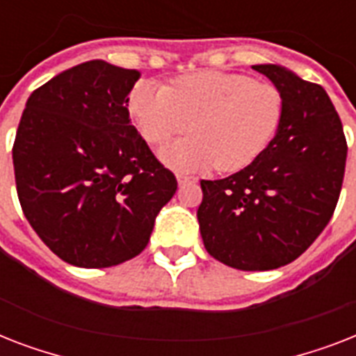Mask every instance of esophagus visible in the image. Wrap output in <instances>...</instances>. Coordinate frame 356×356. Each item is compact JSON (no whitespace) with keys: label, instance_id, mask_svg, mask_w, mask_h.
<instances>
[{"label":"esophagus","instance_id":"34e87169","mask_svg":"<svg viewBox=\"0 0 356 356\" xmlns=\"http://www.w3.org/2000/svg\"><path fill=\"white\" fill-rule=\"evenodd\" d=\"M177 183H179V186H184V184L197 183V179L190 177V175H183V173H177Z\"/></svg>","mask_w":356,"mask_h":356}]
</instances>
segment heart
<instances>
[{
  "mask_svg": "<svg viewBox=\"0 0 356 356\" xmlns=\"http://www.w3.org/2000/svg\"><path fill=\"white\" fill-rule=\"evenodd\" d=\"M129 114L153 145L186 133L192 122V136L161 149L168 166L238 172L270 145L282 122L284 99L271 83L205 70L181 75L172 86L142 81L129 96Z\"/></svg>",
  "mask_w": 356,
  "mask_h": 356,
  "instance_id": "obj_1",
  "label": "heart"
}]
</instances>
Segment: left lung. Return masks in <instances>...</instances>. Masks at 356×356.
I'll list each match as a JSON object with an SVG mask.
<instances>
[{
	"label": "left lung",
	"instance_id": "1",
	"mask_svg": "<svg viewBox=\"0 0 356 356\" xmlns=\"http://www.w3.org/2000/svg\"><path fill=\"white\" fill-rule=\"evenodd\" d=\"M281 90L284 114L270 145L248 168L201 181L205 249L243 271L290 264L325 229L342 190L348 144L331 97L279 64H257Z\"/></svg>",
	"mask_w": 356,
	"mask_h": 356
}]
</instances>
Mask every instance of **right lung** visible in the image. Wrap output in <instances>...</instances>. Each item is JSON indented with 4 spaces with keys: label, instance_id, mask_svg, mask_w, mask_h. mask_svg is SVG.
<instances>
[{
    "label": "right lung",
    "instance_id": "obj_1",
    "mask_svg": "<svg viewBox=\"0 0 356 356\" xmlns=\"http://www.w3.org/2000/svg\"><path fill=\"white\" fill-rule=\"evenodd\" d=\"M140 72L88 60L25 103L13 147L27 222L68 264L108 268L144 251L177 179L129 120Z\"/></svg>",
    "mask_w": 356,
    "mask_h": 356
}]
</instances>
